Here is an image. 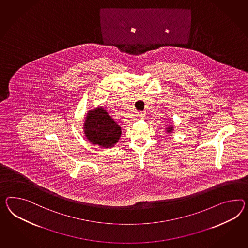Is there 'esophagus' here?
<instances>
[{"instance_id": "34e87169", "label": "esophagus", "mask_w": 248, "mask_h": 248, "mask_svg": "<svg viewBox=\"0 0 248 248\" xmlns=\"http://www.w3.org/2000/svg\"><path fill=\"white\" fill-rule=\"evenodd\" d=\"M139 117L141 118V119H144V118H145V114L142 113V112H140V113H139Z\"/></svg>"}]
</instances>
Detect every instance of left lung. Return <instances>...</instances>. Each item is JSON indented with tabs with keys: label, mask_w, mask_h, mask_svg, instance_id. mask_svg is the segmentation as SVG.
<instances>
[{
	"label": "left lung",
	"mask_w": 248,
	"mask_h": 248,
	"mask_svg": "<svg viewBox=\"0 0 248 248\" xmlns=\"http://www.w3.org/2000/svg\"><path fill=\"white\" fill-rule=\"evenodd\" d=\"M173 130V127L170 126V127H167V129H166V131H167V133H170Z\"/></svg>",
	"instance_id": "1"
}]
</instances>
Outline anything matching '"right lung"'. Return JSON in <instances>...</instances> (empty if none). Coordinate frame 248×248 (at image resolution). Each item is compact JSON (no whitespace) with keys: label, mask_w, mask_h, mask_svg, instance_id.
Listing matches in <instances>:
<instances>
[{"label":"right lung","mask_w":248,"mask_h":248,"mask_svg":"<svg viewBox=\"0 0 248 248\" xmlns=\"http://www.w3.org/2000/svg\"><path fill=\"white\" fill-rule=\"evenodd\" d=\"M83 131L93 145L109 148L115 146L121 135V127L102 107L89 110L85 117Z\"/></svg>","instance_id":"1"}]
</instances>
